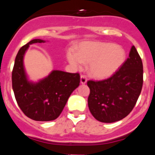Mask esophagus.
<instances>
[{
  "instance_id": "esophagus-1",
  "label": "esophagus",
  "mask_w": 155,
  "mask_h": 155,
  "mask_svg": "<svg viewBox=\"0 0 155 155\" xmlns=\"http://www.w3.org/2000/svg\"><path fill=\"white\" fill-rule=\"evenodd\" d=\"M87 82V78H86L85 75H81V84H85Z\"/></svg>"
}]
</instances>
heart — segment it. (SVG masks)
Here are the masks:
<instances>
[{"label":"heart","mask_w":155,"mask_h":155,"mask_svg":"<svg viewBox=\"0 0 155 155\" xmlns=\"http://www.w3.org/2000/svg\"><path fill=\"white\" fill-rule=\"evenodd\" d=\"M67 58L77 69L82 63L90 64V74L97 78H106L121 68L126 60V52L114 43L89 42L82 43L78 53L69 50Z\"/></svg>","instance_id":"b5f03b06"}]
</instances>
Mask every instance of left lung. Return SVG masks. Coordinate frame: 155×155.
<instances>
[{"mask_svg": "<svg viewBox=\"0 0 155 155\" xmlns=\"http://www.w3.org/2000/svg\"><path fill=\"white\" fill-rule=\"evenodd\" d=\"M88 108L102 123H114L130 114L137 103L143 86V64L135 46L121 68L109 78L89 80Z\"/></svg>", "mask_w": 155, "mask_h": 155, "instance_id": "left-lung-1", "label": "left lung"}]
</instances>
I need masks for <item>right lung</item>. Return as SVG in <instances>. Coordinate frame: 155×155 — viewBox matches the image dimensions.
<instances>
[{"mask_svg": "<svg viewBox=\"0 0 155 155\" xmlns=\"http://www.w3.org/2000/svg\"><path fill=\"white\" fill-rule=\"evenodd\" d=\"M33 39L18 52L12 70V88L19 108L28 118L35 121H51L58 117L68 98L80 84L78 73L53 71L38 83L27 79L23 66V57L30 44L42 43Z\"/></svg>", "mask_w": 155, "mask_h": 155, "instance_id": "1", "label": "right lung"}]
</instances>
